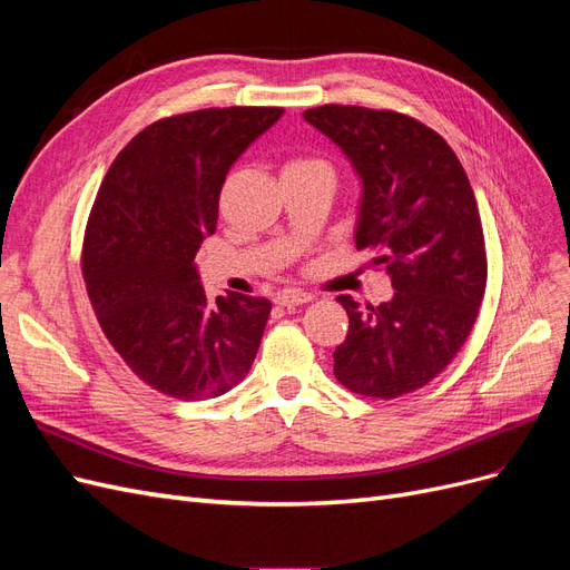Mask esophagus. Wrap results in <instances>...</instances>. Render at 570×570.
<instances>
[{"label": "esophagus", "instance_id": "obj_1", "mask_svg": "<svg viewBox=\"0 0 570 570\" xmlns=\"http://www.w3.org/2000/svg\"><path fill=\"white\" fill-rule=\"evenodd\" d=\"M312 299H314L312 292H304V289H283L275 295V304L278 306H299Z\"/></svg>", "mask_w": 570, "mask_h": 570}]
</instances>
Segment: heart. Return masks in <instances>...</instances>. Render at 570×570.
Segmentation results:
<instances>
[{
    "label": "heart",
    "instance_id": "b5f03b06",
    "mask_svg": "<svg viewBox=\"0 0 570 570\" xmlns=\"http://www.w3.org/2000/svg\"><path fill=\"white\" fill-rule=\"evenodd\" d=\"M302 164H321V161H312V159H295V161H289L287 166H302Z\"/></svg>",
    "mask_w": 570,
    "mask_h": 570
}]
</instances>
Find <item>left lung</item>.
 I'll return each instance as SVG.
<instances>
[{
    "label": "left lung",
    "mask_w": 570,
    "mask_h": 570,
    "mask_svg": "<svg viewBox=\"0 0 570 570\" xmlns=\"http://www.w3.org/2000/svg\"><path fill=\"white\" fill-rule=\"evenodd\" d=\"M304 118L354 164L356 249L394 287L381 306L337 297L350 327L333 371L356 394L394 400L450 366L480 314L488 254L473 187L444 137L406 114L325 105Z\"/></svg>",
    "instance_id": "8db88e82"
}]
</instances>
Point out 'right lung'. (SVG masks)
Instances as JSON below:
<instances>
[{
    "label": "right lung",
    "mask_w": 570,
    "mask_h": 570,
    "mask_svg": "<svg viewBox=\"0 0 570 570\" xmlns=\"http://www.w3.org/2000/svg\"><path fill=\"white\" fill-rule=\"evenodd\" d=\"M281 116L226 107L154 120L118 151L95 197L80 256L95 316L126 366L174 400L233 390L258 352L271 302L212 304L195 256L216 230L230 166Z\"/></svg>",
    "instance_id": "obj_1"
}]
</instances>
